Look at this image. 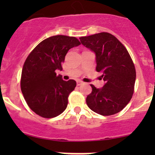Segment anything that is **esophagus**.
Returning <instances> with one entry per match:
<instances>
[{"label": "esophagus", "instance_id": "34e87169", "mask_svg": "<svg viewBox=\"0 0 155 155\" xmlns=\"http://www.w3.org/2000/svg\"><path fill=\"white\" fill-rule=\"evenodd\" d=\"M82 84H83V82H82L81 81H80V80H78V81H77V84H78V86L81 85Z\"/></svg>", "mask_w": 155, "mask_h": 155}]
</instances>
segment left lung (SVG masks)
<instances>
[{"label":"left lung","mask_w":155,"mask_h":155,"mask_svg":"<svg viewBox=\"0 0 155 155\" xmlns=\"http://www.w3.org/2000/svg\"><path fill=\"white\" fill-rule=\"evenodd\" d=\"M83 46L95 54L96 71L102 74L105 84L86 98L87 106L102 116L119 113L130 101L136 81V70L125 46L114 35L100 32L81 37Z\"/></svg>","instance_id":"left-lung-1"}]
</instances>
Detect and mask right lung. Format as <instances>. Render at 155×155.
Instances as JSON below:
<instances>
[{"label":"right lung","instance_id":"1","mask_svg":"<svg viewBox=\"0 0 155 155\" xmlns=\"http://www.w3.org/2000/svg\"><path fill=\"white\" fill-rule=\"evenodd\" d=\"M80 44L75 37H49L37 45L25 60L21 71V92L30 109L37 115L53 118L66 109L76 81H64L56 71H62L61 64L68 50Z\"/></svg>","mask_w":155,"mask_h":155}]
</instances>
